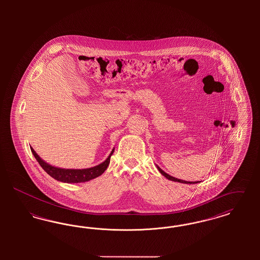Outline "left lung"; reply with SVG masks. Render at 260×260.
<instances>
[{"instance_id":"obj_1","label":"left lung","mask_w":260,"mask_h":260,"mask_svg":"<svg viewBox=\"0 0 260 260\" xmlns=\"http://www.w3.org/2000/svg\"><path fill=\"white\" fill-rule=\"evenodd\" d=\"M157 167V169H158V171L160 172V173L165 176V177H167L168 179H170V180H172V181H175V182H180V183H184V184H196V183H198L199 181H185V180H182V179H178V178H175V177H173L172 175H170V174H168V173H165L162 170H161V168L159 167V166H156Z\"/></svg>"}]
</instances>
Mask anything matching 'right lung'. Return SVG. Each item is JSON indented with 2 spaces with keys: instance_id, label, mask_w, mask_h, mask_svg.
Here are the masks:
<instances>
[{
  "instance_id": "add662e5",
  "label": "right lung",
  "mask_w": 260,
  "mask_h": 260,
  "mask_svg": "<svg viewBox=\"0 0 260 260\" xmlns=\"http://www.w3.org/2000/svg\"><path fill=\"white\" fill-rule=\"evenodd\" d=\"M30 148L34 157L40 164V166L44 169V171L48 174H50V176L53 177L54 179L65 183H81V182H86L99 177V175H101L108 168L110 158L114 153V149H113L108 158L95 167H92L89 169H82V170H72V169H61V168H56L51 166L47 161H44L43 159H41L34 149L32 147Z\"/></svg>"
}]
</instances>
